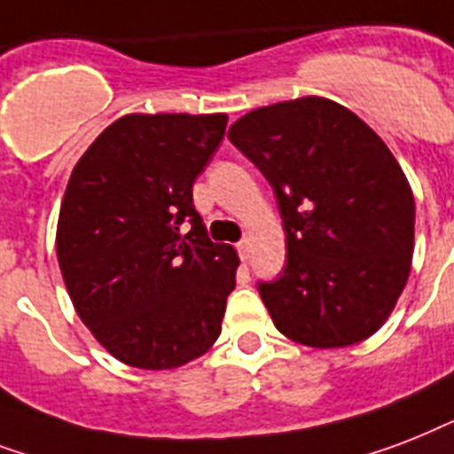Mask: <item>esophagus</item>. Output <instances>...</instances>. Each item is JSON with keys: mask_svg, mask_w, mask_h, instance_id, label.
Returning <instances> with one entry per match:
<instances>
[{"mask_svg": "<svg viewBox=\"0 0 454 454\" xmlns=\"http://www.w3.org/2000/svg\"><path fill=\"white\" fill-rule=\"evenodd\" d=\"M237 251H239V255H241V260H248V253H251V241H248V239L239 241Z\"/></svg>", "mask_w": 454, "mask_h": 454, "instance_id": "1", "label": "esophagus"}]
</instances>
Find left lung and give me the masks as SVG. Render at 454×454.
<instances>
[{
    "label": "left lung",
    "mask_w": 454,
    "mask_h": 454,
    "mask_svg": "<svg viewBox=\"0 0 454 454\" xmlns=\"http://www.w3.org/2000/svg\"><path fill=\"white\" fill-rule=\"evenodd\" d=\"M230 139L272 184L286 267L258 291L301 346L346 348L379 332L405 289L414 196L384 139L325 97L260 106Z\"/></svg>",
    "instance_id": "left-lung-1"
}]
</instances>
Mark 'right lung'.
Masks as SVG:
<instances>
[{"instance_id": "right-lung-1", "label": "right lung", "mask_w": 454, "mask_h": 454, "mask_svg": "<svg viewBox=\"0 0 454 454\" xmlns=\"http://www.w3.org/2000/svg\"><path fill=\"white\" fill-rule=\"evenodd\" d=\"M224 128V114L122 115L70 172L56 224L63 282L84 326L129 367H182L223 332L239 255L206 237L192 187Z\"/></svg>"}]
</instances>
